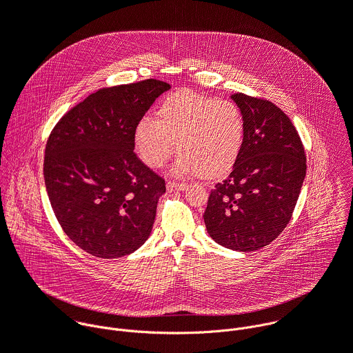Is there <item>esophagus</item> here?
Instances as JSON below:
<instances>
[{
	"instance_id": "obj_1",
	"label": "esophagus",
	"mask_w": 353,
	"mask_h": 353,
	"mask_svg": "<svg viewBox=\"0 0 353 353\" xmlns=\"http://www.w3.org/2000/svg\"><path fill=\"white\" fill-rule=\"evenodd\" d=\"M166 187H168V191H184L187 188V184L177 183V181H168Z\"/></svg>"
}]
</instances>
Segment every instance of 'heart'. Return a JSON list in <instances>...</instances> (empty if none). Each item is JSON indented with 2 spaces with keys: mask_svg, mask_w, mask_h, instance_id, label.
Wrapping results in <instances>:
<instances>
[{
  "mask_svg": "<svg viewBox=\"0 0 353 353\" xmlns=\"http://www.w3.org/2000/svg\"><path fill=\"white\" fill-rule=\"evenodd\" d=\"M244 137L245 123L236 103L180 90L163 100L157 120L143 117L137 124L134 145L141 161L152 169L162 168L177 146L181 155L174 173H199L214 180L234 168Z\"/></svg>",
  "mask_w": 353,
  "mask_h": 353,
  "instance_id": "heart-1",
  "label": "heart"
}]
</instances>
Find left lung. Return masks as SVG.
I'll return each mask as SVG.
<instances>
[{"instance_id": "obj_1", "label": "left lung", "mask_w": 353, "mask_h": 353, "mask_svg": "<svg viewBox=\"0 0 353 353\" xmlns=\"http://www.w3.org/2000/svg\"><path fill=\"white\" fill-rule=\"evenodd\" d=\"M245 137L228 179L215 184L204 222L221 245L260 250L289 223L306 176V155L290 119L270 100L234 93Z\"/></svg>"}]
</instances>
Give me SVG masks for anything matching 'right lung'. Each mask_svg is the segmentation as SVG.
I'll use <instances>...</instances> for the list:
<instances>
[{
	"mask_svg": "<svg viewBox=\"0 0 353 353\" xmlns=\"http://www.w3.org/2000/svg\"><path fill=\"white\" fill-rule=\"evenodd\" d=\"M170 85L158 79L102 88L67 112L50 134L44 183L65 234L86 253L119 259L152 230L165 179L134 152V131Z\"/></svg>",
	"mask_w": 353,
	"mask_h": 353,
	"instance_id": "right-lung-1",
	"label": "right lung"
}]
</instances>
